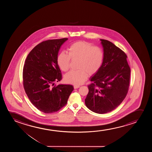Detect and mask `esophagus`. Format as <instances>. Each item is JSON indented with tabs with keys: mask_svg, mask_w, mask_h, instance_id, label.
I'll list each match as a JSON object with an SVG mask.
<instances>
[{
	"mask_svg": "<svg viewBox=\"0 0 152 152\" xmlns=\"http://www.w3.org/2000/svg\"><path fill=\"white\" fill-rule=\"evenodd\" d=\"M79 87H80V86H79L75 85L74 86V89H77V88H79Z\"/></svg>",
	"mask_w": 152,
	"mask_h": 152,
	"instance_id": "esophagus-1",
	"label": "esophagus"
}]
</instances>
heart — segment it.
Instances as JSON below:
<instances>
[{
  "instance_id": "b5f03b06",
  "label": "heart",
  "mask_w": 152,
  "mask_h": 152,
  "mask_svg": "<svg viewBox=\"0 0 152 152\" xmlns=\"http://www.w3.org/2000/svg\"><path fill=\"white\" fill-rule=\"evenodd\" d=\"M104 52L98 46L84 41L72 44L68 48V54L62 52L57 56V64L62 71L69 70L72 60H78L76 71H72L64 76L65 81L75 85L84 83L88 75L96 74L102 66L104 60Z\"/></svg>"
}]
</instances>
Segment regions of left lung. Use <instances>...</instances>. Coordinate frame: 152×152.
Segmentation results:
<instances>
[{
    "instance_id": "obj_1",
    "label": "left lung",
    "mask_w": 152,
    "mask_h": 152,
    "mask_svg": "<svg viewBox=\"0 0 152 152\" xmlns=\"http://www.w3.org/2000/svg\"><path fill=\"white\" fill-rule=\"evenodd\" d=\"M104 49L102 66L88 86L89 92L85 104L98 114L110 112L117 107L129 90L130 68L127 56L120 48L107 40L100 39Z\"/></svg>"
}]
</instances>
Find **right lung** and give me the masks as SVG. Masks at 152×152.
I'll return each instance as SVG.
<instances>
[{
    "label": "right lung",
    "instance_id": "right-lung-1",
    "mask_svg": "<svg viewBox=\"0 0 152 152\" xmlns=\"http://www.w3.org/2000/svg\"><path fill=\"white\" fill-rule=\"evenodd\" d=\"M67 38L45 40L28 54L23 69V84L31 103L45 113L56 112L67 104L74 88L70 85H54L62 79L57 64L61 46Z\"/></svg>",
    "mask_w": 152,
    "mask_h": 152
}]
</instances>
